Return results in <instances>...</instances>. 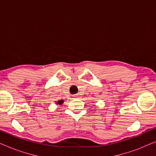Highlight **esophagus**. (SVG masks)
Instances as JSON below:
<instances>
[{"label":"esophagus","mask_w":156,"mask_h":156,"mask_svg":"<svg viewBox=\"0 0 156 156\" xmlns=\"http://www.w3.org/2000/svg\"><path fill=\"white\" fill-rule=\"evenodd\" d=\"M72 97H73L74 98H76V97H77V94H74V95L72 96Z\"/></svg>","instance_id":"obj_1"}]
</instances>
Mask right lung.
Segmentation results:
<instances>
[{
  "label": "right lung",
  "mask_w": 156,
  "mask_h": 156,
  "mask_svg": "<svg viewBox=\"0 0 156 156\" xmlns=\"http://www.w3.org/2000/svg\"><path fill=\"white\" fill-rule=\"evenodd\" d=\"M63 102H64V101L63 100H59V101H57V104H59V105H61V104H63Z\"/></svg>",
  "instance_id": "add662e5"
}]
</instances>
